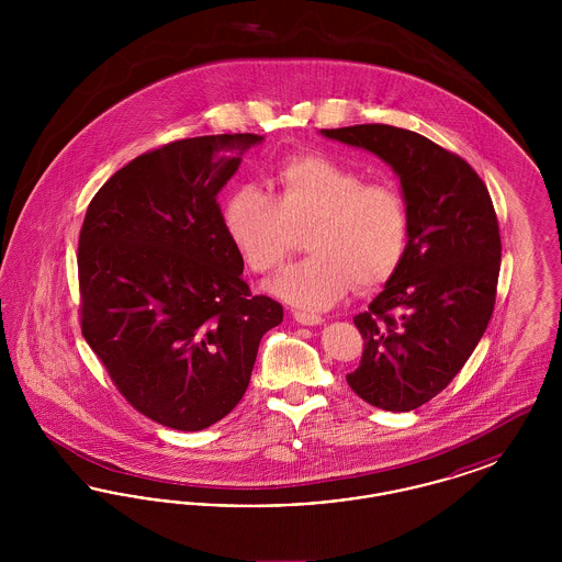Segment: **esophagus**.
<instances>
[{
    "label": "esophagus",
    "instance_id": "1",
    "mask_svg": "<svg viewBox=\"0 0 562 562\" xmlns=\"http://www.w3.org/2000/svg\"><path fill=\"white\" fill-rule=\"evenodd\" d=\"M294 321L299 322V324H303V326H318L322 324L321 316H314V314H305V312H294L293 314Z\"/></svg>",
    "mask_w": 562,
    "mask_h": 562
}]
</instances>
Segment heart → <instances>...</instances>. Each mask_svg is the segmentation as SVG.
I'll return each mask as SVG.
<instances>
[{
  "label": "heart",
  "instance_id": "obj_1",
  "mask_svg": "<svg viewBox=\"0 0 562 562\" xmlns=\"http://www.w3.org/2000/svg\"><path fill=\"white\" fill-rule=\"evenodd\" d=\"M273 195L252 186L238 188L223 206V227L241 261L259 273L280 268L294 232L307 227L301 259L268 284L289 305L322 312L339 303L353 282L369 289L398 268L408 216L392 186L362 177L321 154L278 164Z\"/></svg>",
  "mask_w": 562,
  "mask_h": 562
}]
</instances>
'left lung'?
<instances>
[{"label": "left lung", "mask_w": 562, "mask_h": 562, "mask_svg": "<svg viewBox=\"0 0 562 562\" xmlns=\"http://www.w3.org/2000/svg\"><path fill=\"white\" fill-rule=\"evenodd\" d=\"M321 134L371 151L401 179L406 248L353 318L364 351L348 383L376 408L413 411L453 381L491 321L502 263L495 209L474 168L422 134L385 124Z\"/></svg>", "instance_id": "8db88e82"}]
</instances>
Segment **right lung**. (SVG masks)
I'll list each match as a JSON object with an SVG mask.
<instances>
[{"label":"right lung","instance_id":"1","mask_svg":"<svg viewBox=\"0 0 562 562\" xmlns=\"http://www.w3.org/2000/svg\"><path fill=\"white\" fill-rule=\"evenodd\" d=\"M257 134L168 143L120 168L81 225V335L138 413L211 428L241 401L261 337L284 310L250 296L218 191Z\"/></svg>","mask_w":562,"mask_h":562}]
</instances>
